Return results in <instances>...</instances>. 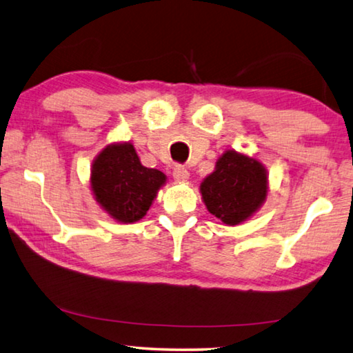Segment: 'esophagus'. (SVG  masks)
Returning a JSON list of instances; mask_svg holds the SVG:
<instances>
[{"instance_id": "obj_1", "label": "esophagus", "mask_w": 353, "mask_h": 353, "mask_svg": "<svg viewBox=\"0 0 353 353\" xmlns=\"http://www.w3.org/2000/svg\"><path fill=\"white\" fill-rule=\"evenodd\" d=\"M172 177H174L176 182H187L190 177V172L187 171V168L182 165H176L174 170H172Z\"/></svg>"}]
</instances>
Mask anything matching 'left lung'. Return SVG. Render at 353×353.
<instances>
[{
    "mask_svg": "<svg viewBox=\"0 0 353 353\" xmlns=\"http://www.w3.org/2000/svg\"><path fill=\"white\" fill-rule=\"evenodd\" d=\"M268 171L254 157L225 151L201 183L202 201L225 225H238L259 210L268 196Z\"/></svg>",
    "mask_w": 353,
    "mask_h": 353,
    "instance_id": "obj_1",
    "label": "left lung"
}]
</instances>
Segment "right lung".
<instances>
[{
  "label": "right lung",
  "mask_w": 353,
  "mask_h": 353,
  "mask_svg": "<svg viewBox=\"0 0 353 353\" xmlns=\"http://www.w3.org/2000/svg\"><path fill=\"white\" fill-rule=\"evenodd\" d=\"M166 182L162 171L143 166L130 143H112L93 160L90 185L99 207L118 223H137Z\"/></svg>",
  "instance_id": "right-lung-1"
}]
</instances>
